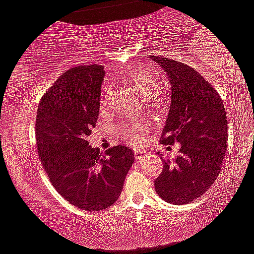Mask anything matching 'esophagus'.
<instances>
[{"instance_id": "1", "label": "esophagus", "mask_w": 254, "mask_h": 254, "mask_svg": "<svg viewBox=\"0 0 254 254\" xmlns=\"http://www.w3.org/2000/svg\"><path fill=\"white\" fill-rule=\"evenodd\" d=\"M144 154H146V151H143V149H136V151H134V157H136V159H141Z\"/></svg>"}]
</instances>
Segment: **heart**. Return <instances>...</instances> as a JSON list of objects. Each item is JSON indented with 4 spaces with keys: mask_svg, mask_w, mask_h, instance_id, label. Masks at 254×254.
Listing matches in <instances>:
<instances>
[{
    "mask_svg": "<svg viewBox=\"0 0 254 254\" xmlns=\"http://www.w3.org/2000/svg\"><path fill=\"white\" fill-rule=\"evenodd\" d=\"M129 82L136 88L137 93L142 100L151 101L161 92V86H159L158 81L146 68H137L136 71L132 72L131 76H129ZM107 89H103L102 103H105L107 100ZM142 132H143V127L141 125H137V123H126L125 126L121 127V134H122L123 138L133 144L141 142Z\"/></svg>",
    "mask_w": 254,
    "mask_h": 254,
    "instance_id": "heart-1",
    "label": "heart"
}]
</instances>
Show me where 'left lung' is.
I'll list each match as a JSON object with an SVG mask.
<instances>
[{"label": "left lung", "mask_w": 254, "mask_h": 254, "mask_svg": "<svg viewBox=\"0 0 254 254\" xmlns=\"http://www.w3.org/2000/svg\"><path fill=\"white\" fill-rule=\"evenodd\" d=\"M148 59L159 64L171 83L170 112L161 142L181 144L175 161H163L154 188L168 203H190L219 175L228 137L226 110L216 89L192 67L158 56Z\"/></svg>", "instance_id": "left-lung-1"}]
</instances>
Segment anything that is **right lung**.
<instances>
[{"instance_id":"obj_1","label":"right lung","mask_w":254,"mask_h":254,"mask_svg":"<svg viewBox=\"0 0 254 254\" xmlns=\"http://www.w3.org/2000/svg\"><path fill=\"white\" fill-rule=\"evenodd\" d=\"M103 66H78L64 72L43 95L36 118L38 156L51 183L83 211H102L122 192L134 162L128 147L100 153L87 137L100 115Z\"/></svg>"}]
</instances>
